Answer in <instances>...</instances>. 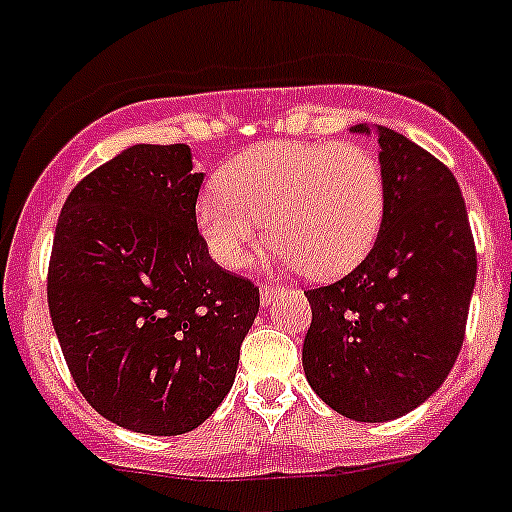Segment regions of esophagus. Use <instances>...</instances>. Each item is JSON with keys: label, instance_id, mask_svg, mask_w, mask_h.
<instances>
[{"label": "esophagus", "instance_id": "34e87169", "mask_svg": "<svg viewBox=\"0 0 512 512\" xmlns=\"http://www.w3.org/2000/svg\"><path fill=\"white\" fill-rule=\"evenodd\" d=\"M261 304H264V306H271V304H274V299H276V296H279L281 294V291H284V289H281V286H271V284H261Z\"/></svg>", "mask_w": 512, "mask_h": 512}]
</instances>
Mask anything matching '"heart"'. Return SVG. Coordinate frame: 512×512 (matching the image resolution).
<instances>
[{"label": "heart", "mask_w": 512, "mask_h": 512, "mask_svg": "<svg viewBox=\"0 0 512 512\" xmlns=\"http://www.w3.org/2000/svg\"><path fill=\"white\" fill-rule=\"evenodd\" d=\"M387 211V178L359 143L253 145L228 160L196 203L208 253L226 269L246 261L269 218L271 251L314 279L352 271L374 246Z\"/></svg>", "instance_id": "obj_1"}]
</instances>
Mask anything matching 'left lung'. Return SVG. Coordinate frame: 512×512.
<instances>
[{"label": "left lung", "mask_w": 512, "mask_h": 512, "mask_svg": "<svg viewBox=\"0 0 512 512\" xmlns=\"http://www.w3.org/2000/svg\"><path fill=\"white\" fill-rule=\"evenodd\" d=\"M352 133L369 135V125ZM387 211L367 259L304 291L311 326L304 374L339 415L387 422L420 407L450 374L478 276V253L455 175L394 130L374 128Z\"/></svg>", "instance_id": "obj_1"}]
</instances>
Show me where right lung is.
Here are the masks:
<instances>
[{
  "label": "right lung",
  "mask_w": 512,
  "mask_h": 512,
  "mask_svg": "<svg viewBox=\"0 0 512 512\" xmlns=\"http://www.w3.org/2000/svg\"><path fill=\"white\" fill-rule=\"evenodd\" d=\"M191 148L133 145L62 206L47 271L55 334L82 397L143 435H183L236 379L259 289L211 259Z\"/></svg>",
  "instance_id": "obj_1"
}]
</instances>
